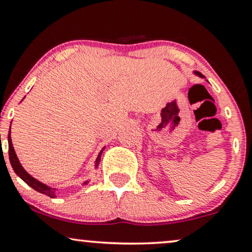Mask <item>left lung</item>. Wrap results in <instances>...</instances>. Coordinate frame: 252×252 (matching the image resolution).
<instances>
[{
    "mask_svg": "<svg viewBox=\"0 0 252 252\" xmlns=\"http://www.w3.org/2000/svg\"><path fill=\"white\" fill-rule=\"evenodd\" d=\"M194 74H195V75H197V76H200V78H203V75L201 74V73H199V72H194Z\"/></svg>",
    "mask_w": 252,
    "mask_h": 252,
    "instance_id": "left-lung-1",
    "label": "left lung"
}]
</instances>
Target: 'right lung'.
I'll use <instances>...</instances> for the list:
<instances>
[{
	"mask_svg": "<svg viewBox=\"0 0 252 252\" xmlns=\"http://www.w3.org/2000/svg\"><path fill=\"white\" fill-rule=\"evenodd\" d=\"M10 128H11V124H10ZM8 143H9V160H10L11 167L14 168L15 173L17 174V176L20 177L25 184H28L29 186L32 187V189L34 190H37V192L45 194V195L50 196V197H57V190H58V189H55V187H51V186H49V185L41 183V181L36 179V178H33L31 174H29L28 172L24 170V167L22 166V164L20 163V159L17 158V155H16V152L14 150V146H12L11 131H9V133H8ZM104 149H106V146H104V148L100 151V154L97 155V158H96V160H95V166H94L95 170L98 167V164H100V160H101V155H102ZM89 180L91 179H87L86 181H84V183L81 184L82 186L88 185Z\"/></svg>",
	"mask_w": 252,
	"mask_h": 252,
	"instance_id": "obj_1",
	"label": "right lung"
}]
</instances>
